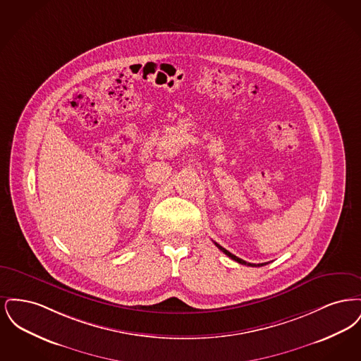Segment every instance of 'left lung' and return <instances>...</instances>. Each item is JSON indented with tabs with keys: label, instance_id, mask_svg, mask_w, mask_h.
I'll list each match as a JSON object with an SVG mask.
<instances>
[{
	"label": "left lung",
	"instance_id": "1",
	"mask_svg": "<svg viewBox=\"0 0 361 361\" xmlns=\"http://www.w3.org/2000/svg\"><path fill=\"white\" fill-rule=\"evenodd\" d=\"M215 245H216V246H218V247H219V249H221V250H222V252H224V255H227V256H228V257L233 258V259H235V261H237V262H240V264H242V265H249V267H262V265H265V262H264V264H257V265H256V264H250V262H246V261H243V259H240V258L237 257V256H234V255H231V253H230V252H228V250H226V249H224V247H222V246H221V245H218V243H216V242H215Z\"/></svg>",
	"mask_w": 361,
	"mask_h": 361
}]
</instances>
